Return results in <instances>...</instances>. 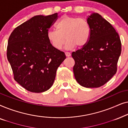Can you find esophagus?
<instances>
[{
    "label": "esophagus",
    "mask_w": 128,
    "mask_h": 128,
    "mask_svg": "<svg viewBox=\"0 0 128 128\" xmlns=\"http://www.w3.org/2000/svg\"><path fill=\"white\" fill-rule=\"evenodd\" d=\"M65 55L67 57H69V56H70V53H69V52H65Z\"/></svg>",
    "instance_id": "34e87169"
}]
</instances>
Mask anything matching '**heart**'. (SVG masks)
I'll list each match as a JSON object with an SVG mask.
<instances>
[{"mask_svg": "<svg viewBox=\"0 0 128 128\" xmlns=\"http://www.w3.org/2000/svg\"><path fill=\"white\" fill-rule=\"evenodd\" d=\"M56 28V30H48L46 36L50 45L57 50L62 49L66 40L65 47L68 50L76 46L83 48L88 43L91 36L90 24L84 18L64 16Z\"/></svg>", "mask_w": 128, "mask_h": 128, "instance_id": "obj_1", "label": "heart"}]
</instances>
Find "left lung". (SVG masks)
Wrapping results in <instances>:
<instances>
[{"mask_svg": "<svg viewBox=\"0 0 128 128\" xmlns=\"http://www.w3.org/2000/svg\"><path fill=\"white\" fill-rule=\"evenodd\" d=\"M91 36L86 45L72 53L74 60L73 73L78 83L86 88L100 87L116 73L121 53L118 32L98 13L87 18Z\"/></svg>", "mask_w": 128, "mask_h": 128, "instance_id": "left-lung-1", "label": "left lung"}]
</instances>
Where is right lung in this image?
<instances>
[{
  "label": "right lung",
  "instance_id": "obj_1",
  "mask_svg": "<svg viewBox=\"0 0 128 128\" xmlns=\"http://www.w3.org/2000/svg\"><path fill=\"white\" fill-rule=\"evenodd\" d=\"M58 14L36 16L16 28L8 38L7 58L14 79L30 92L50 89L57 69L66 59L64 52L53 48L46 36Z\"/></svg>",
  "mask_w": 128,
  "mask_h": 128
}]
</instances>
